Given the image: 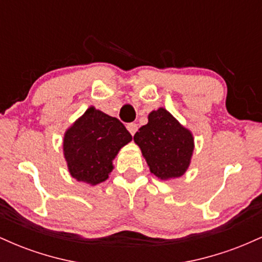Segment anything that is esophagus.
Instances as JSON below:
<instances>
[{
  "mask_svg": "<svg viewBox=\"0 0 262 262\" xmlns=\"http://www.w3.org/2000/svg\"><path fill=\"white\" fill-rule=\"evenodd\" d=\"M127 129L129 130V133H130L132 135H134L135 132L138 130V125L135 124V123H129V124L127 125Z\"/></svg>",
  "mask_w": 262,
  "mask_h": 262,
  "instance_id": "1",
  "label": "esophagus"
}]
</instances>
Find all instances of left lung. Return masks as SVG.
<instances>
[{
	"mask_svg": "<svg viewBox=\"0 0 262 262\" xmlns=\"http://www.w3.org/2000/svg\"><path fill=\"white\" fill-rule=\"evenodd\" d=\"M134 143L150 172L162 181L185 175L194 150L192 132L164 107L149 113L148 123L135 133Z\"/></svg>",
	"mask_w": 262,
	"mask_h": 262,
	"instance_id": "obj_1",
	"label": "left lung"
}]
</instances>
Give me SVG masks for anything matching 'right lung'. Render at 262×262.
<instances>
[{
    "label": "right lung",
    "mask_w": 262,
    "mask_h": 262,
    "mask_svg": "<svg viewBox=\"0 0 262 262\" xmlns=\"http://www.w3.org/2000/svg\"><path fill=\"white\" fill-rule=\"evenodd\" d=\"M130 141L123 123L90 106L64 133L62 154L69 172L76 181L91 186L104 182L119 150Z\"/></svg>",
    "instance_id": "add662e5"
}]
</instances>
